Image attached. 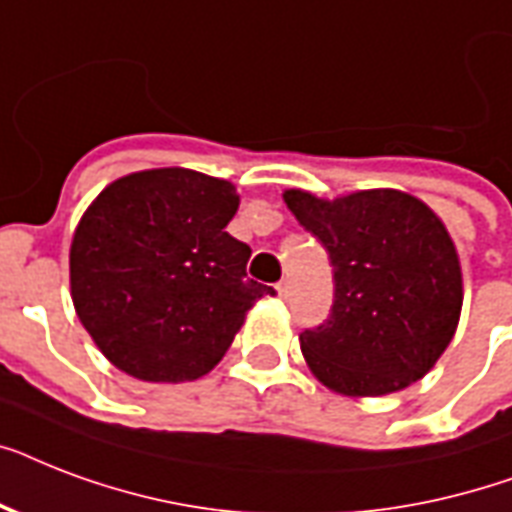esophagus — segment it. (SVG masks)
<instances>
[{
  "mask_svg": "<svg viewBox=\"0 0 512 512\" xmlns=\"http://www.w3.org/2000/svg\"><path fill=\"white\" fill-rule=\"evenodd\" d=\"M276 292H279L281 300H287V297H289V281H279V284H276Z\"/></svg>",
  "mask_w": 512,
  "mask_h": 512,
  "instance_id": "obj_1",
  "label": "esophagus"
}]
</instances>
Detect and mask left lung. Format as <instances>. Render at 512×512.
<instances>
[{"label":"left lung","mask_w":512,"mask_h":512,"mask_svg":"<svg viewBox=\"0 0 512 512\" xmlns=\"http://www.w3.org/2000/svg\"><path fill=\"white\" fill-rule=\"evenodd\" d=\"M289 212L329 252L335 303L305 329L313 377L340 396H388L422 380L462 313L460 255L444 220L412 193L372 188L319 199L284 191Z\"/></svg>","instance_id":"1"}]
</instances>
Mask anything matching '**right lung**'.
Returning a JSON list of instances; mask_svg holds the SVG:
<instances>
[{
    "mask_svg": "<svg viewBox=\"0 0 512 512\" xmlns=\"http://www.w3.org/2000/svg\"><path fill=\"white\" fill-rule=\"evenodd\" d=\"M236 185L185 167L130 172L84 209L68 252L76 316L100 353L143 382L204 377L271 287L225 231Z\"/></svg>",
    "mask_w": 512,
    "mask_h": 512,
    "instance_id": "right-lung-1",
    "label": "right lung"
}]
</instances>
